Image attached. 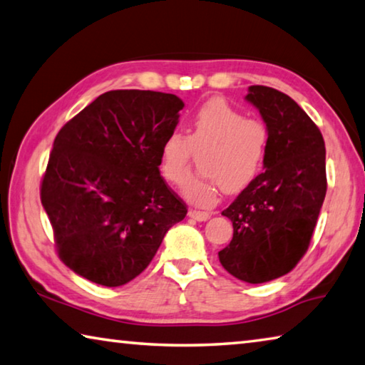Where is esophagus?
Listing matches in <instances>:
<instances>
[{"label":"esophagus","instance_id":"esophagus-1","mask_svg":"<svg viewBox=\"0 0 365 365\" xmlns=\"http://www.w3.org/2000/svg\"><path fill=\"white\" fill-rule=\"evenodd\" d=\"M189 216L197 221H207L210 218L208 212H200V210H189Z\"/></svg>","mask_w":365,"mask_h":365}]
</instances>
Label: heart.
Wrapping results in <instances>:
<instances>
[{"label":"heart","instance_id":"obj_1","mask_svg":"<svg viewBox=\"0 0 365 365\" xmlns=\"http://www.w3.org/2000/svg\"><path fill=\"white\" fill-rule=\"evenodd\" d=\"M269 130L258 118H245L225 99L213 98L197 108L186 134L173 130L160 145V171L165 181L179 184L189 170L194 150L203 153V175H190L181 192L199 207H212L222 189L239 192L263 168Z\"/></svg>","mask_w":365,"mask_h":365}]
</instances>
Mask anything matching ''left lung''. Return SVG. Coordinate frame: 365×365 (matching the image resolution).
Here are the masks:
<instances>
[{
  "mask_svg": "<svg viewBox=\"0 0 365 365\" xmlns=\"http://www.w3.org/2000/svg\"><path fill=\"white\" fill-rule=\"evenodd\" d=\"M245 99L263 117L269 144L264 171L222 212L234 235L218 257L234 277L263 284L290 272L308 250L327 192L325 144L290 96L255 85Z\"/></svg>",
  "mask_w": 365,
  "mask_h": 365,
  "instance_id": "8db88e82",
  "label": "left lung"
}]
</instances>
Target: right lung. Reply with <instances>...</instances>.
<instances>
[{"label": "right lung", "instance_id": "1", "mask_svg": "<svg viewBox=\"0 0 365 365\" xmlns=\"http://www.w3.org/2000/svg\"><path fill=\"white\" fill-rule=\"evenodd\" d=\"M175 94L117 89L61 128L41 181L59 258L120 287L143 272L187 207L160 176V145L179 121Z\"/></svg>", "mask_w": 365, "mask_h": 365}]
</instances>
